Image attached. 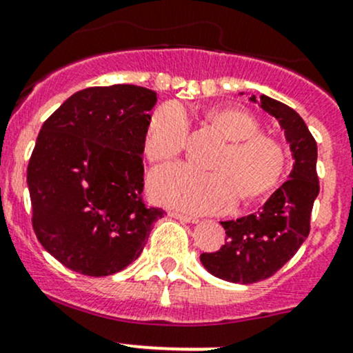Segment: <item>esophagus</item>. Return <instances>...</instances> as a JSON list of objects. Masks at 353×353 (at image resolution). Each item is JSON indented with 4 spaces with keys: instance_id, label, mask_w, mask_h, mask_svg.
<instances>
[{
    "instance_id": "esophagus-1",
    "label": "esophagus",
    "mask_w": 353,
    "mask_h": 353,
    "mask_svg": "<svg viewBox=\"0 0 353 353\" xmlns=\"http://www.w3.org/2000/svg\"><path fill=\"white\" fill-rule=\"evenodd\" d=\"M170 217L176 219V221H180V222H185V223H195V222H196V219H195V217H190V215H187V214H181V212H175V210H172V212H170Z\"/></svg>"
}]
</instances>
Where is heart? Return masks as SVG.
Wrapping results in <instances>:
<instances>
[{"label": "heart", "instance_id": "b5f03b06", "mask_svg": "<svg viewBox=\"0 0 353 353\" xmlns=\"http://www.w3.org/2000/svg\"><path fill=\"white\" fill-rule=\"evenodd\" d=\"M205 123L225 141L210 161L212 172L188 165H166L148 180V193L160 205L190 214L225 212L237 202H252L269 193L281 180L286 166L283 146L261 128L249 112L236 108H212ZM188 121L178 104H163L151 114L143 138V150L151 163L175 158L185 148Z\"/></svg>", "mask_w": 353, "mask_h": 353}]
</instances>
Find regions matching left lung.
Here are the masks:
<instances>
[{
	"mask_svg": "<svg viewBox=\"0 0 353 353\" xmlns=\"http://www.w3.org/2000/svg\"><path fill=\"white\" fill-rule=\"evenodd\" d=\"M249 101L278 121L294 163L290 180L259 210L237 221L221 222L227 237L217 252L200 256L203 268L215 278L241 284L263 281L296 254L310 234L312 208L320 192L316 141L301 116L268 96H251Z\"/></svg>",
	"mask_w": 353,
	"mask_h": 353,
	"instance_id": "obj_1",
	"label": "left lung"
}]
</instances>
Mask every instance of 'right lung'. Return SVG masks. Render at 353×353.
<instances>
[{
    "instance_id": "add662e5",
    "label": "right lung",
    "mask_w": 353,
    "mask_h": 353,
    "mask_svg": "<svg viewBox=\"0 0 353 353\" xmlns=\"http://www.w3.org/2000/svg\"><path fill=\"white\" fill-rule=\"evenodd\" d=\"M157 92L116 84L79 90L41 126L26 183L45 251L85 276L123 271L161 208L143 203V138Z\"/></svg>"
}]
</instances>
